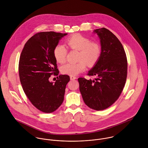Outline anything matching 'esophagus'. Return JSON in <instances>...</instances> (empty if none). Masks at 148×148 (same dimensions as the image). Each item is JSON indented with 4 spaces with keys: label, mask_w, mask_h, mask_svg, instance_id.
<instances>
[{
    "label": "esophagus",
    "mask_w": 148,
    "mask_h": 148,
    "mask_svg": "<svg viewBox=\"0 0 148 148\" xmlns=\"http://www.w3.org/2000/svg\"><path fill=\"white\" fill-rule=\"evenodd\" d=\"M70 79H71V80H75V79H76V77H75V76H70Z\"/></svg>",
    "instance_id": "34e87169"
}]
</instances>
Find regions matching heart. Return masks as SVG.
<instances>
[{
	"instance_id": "heart-1",
	"label": "heart",
	"mask_w": 148,
	"mask_h": 148,
	"mask_svg": "<svg viewBox=\"0 0 148 148\" xmlns=\"http://www.w3.org/2000/svg\"><path fill=\"white\" fill-rule=\"evenodd\" d=\"M68 47L72 50L79 51L77 63H66L62 66V73L69 76H76L86 69V64L92 66L99 60L101 53L100 44L81 34L72 35L66 40ZM67 49L62 44L56 45L53 49V56L59 63H63L66 58ZM87 64H86V63Z\"/></svg>"
}]
</instances>
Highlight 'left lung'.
<instances>
[{"label":"left lung","mask_w":148,"mask_h":148,"mask_svg":"<svg viewBox=\"0 0 148 148\" xmlns=\"http://www.w3.org/2000/svg\"><path fill=\"white\" fill-rule=\"evenodd\" d=\"M101 46L100 58L87 74L93 80L79 77V89L85 104L91 109L102 110L112 106L120 97L127 77V56L118 38L106 28L95 29Z\"/></svg>","instance_id":"1"}]
</instances>
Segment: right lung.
<instances>
[{
    "instance_id": "right-lung-1",
    "label": "right lung",
    "mask_w": 148,
    "mask_h": 148,
    "mask_svg": "<svg viewBox=\"0 0 148 148\" xmlns=\"http://www.w3.org/2000/svg\"><path fill=\"white\" fill-rule=\"evenodd\" d=\"M67 34L53 31L38 32L25 44L19 62V74L23 89L38 109L52 113L62 105L68 75L58 76L55 83L49 78L59 75L53 56L55 47Z\"/></svg>"
}]
</instances>
